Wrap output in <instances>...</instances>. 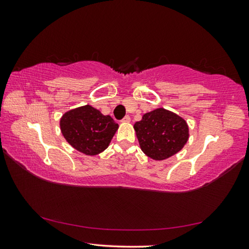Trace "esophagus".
<instances>
[{
  "mask_svg": "<svg viewBox=\"0 0 249 249\" xmlns=\"http://www.w3.org/2000/svg\"><path fill=\"white\" fill-rule=\"evenodd\" d=\"M130 121V117L128 116V115H126L123 120H122V122H123V123H128V122Z\"/></svg>",
  "mask_w": 249,
  "mask_h": 249,
  "instance_id": "1",
  "label": "esophagus"
}]
</instances>
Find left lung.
Returning a JSON list of instances; mask_svg holds the SVG:
<instances>
[{
    "instance_id": "left-lung-1",
    "label": "left lung",
    "mask_w": 249,
    "mask_h": 249,
    "mask_svg": "<svg viewBox=\"0 0 249 249\" xmlns=\"http://www.w3.org/2000/svg\"><path fill=\"white\" fill-rule=\"evenodd\" d=\"M141 148L148 157L163 160L182 149L189 138L183 119L165 108H157L134 125Z\"/></svg>"
}]
</instances>
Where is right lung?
Listing matches in <instances>:
<instances>
[{
    "label": "right lung",
    "mask_w": 249,
    "mask_h": 249,
    "mask_svg": "<svg viewBox=\"0 0 249 249\" xmlns=\"http://www.w3.org/2000/svg\"><path fill=\"white\" fill-rule=\"evenodd\" d=\"M60 128L73 148L94 156L107 148L119 124L91 105H84L65 113L60 120Z\"/></svg>",
    "instance_id": "add662e5"
}]
</instances>
